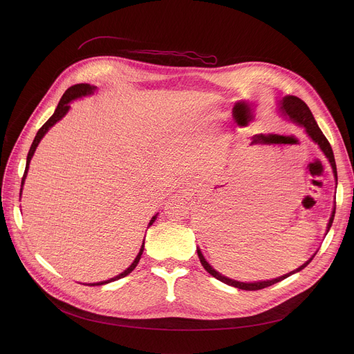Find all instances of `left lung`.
I'll use <instances>...</instances> for the list:
<instances>
[{"label":"left lung","instance_id":"obj_1","mask_svg":"<svg viewBox=\"0 0 354 354\" xmlns=\"http://www.w3.org/2000/svg\"><path fill=\"white\" fill-rule=\"evenodd\" d=\"M277 109L280 112L281 116H284L287 120L295 123L297 126L302 127L306 130L307 136L319 147V149L324 153V156L328 158L330 167H332V171H333V176H335V182L337 183V172H336V162H335V157H333V151H332V147L329 144V141L326 140V137L324 136V133L321 131V129L318 127L310 108L306 105V102H302V100L297 96H292V95H287L284 97H281L280 100H277ZM335 210H336V203L333 206V210H332V214H330V218H329V223L326 225V234L328 231L330 230L332 227V223H333V217H335ZM318 252V250H317ZM315 254L306 262L302 263L299 268H297L295 270L287 273V274H283L280 277H276V279H272V280H265V281H254V283H243V281H238V280H234V279H230L224 274H221L220 272H217L207 261L206 258L203 257V254H201L200 248H197V255H198V259H200V263L203 265V268L213 276L216 277L217 280L228 284V286H232V287H236V288H241V290H261V288H265V287H269V286H273L284 279H287L288 276L294 274V273H298L299 270L304 269L307 265H310V262L314 259V257L317 255Z\"/></svg>","mask_w":354,"mask_h":354}]
</instances>
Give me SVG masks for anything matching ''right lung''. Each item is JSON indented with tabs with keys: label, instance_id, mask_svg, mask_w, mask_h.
Instances as JSON below:
<instances>
[{
	"label": "right lung",
	"instance_id": "1",
	"mask_svg": "<svg viewBox=\"0 0 354 354\" xmlns=\"http://www.w3.org/2000/svg\"><path fill=\"white\" fill-rule=\"evenodd\" d=\"M95 91H96V86H93V85H89V84H77V85L70 86V88L64 92V95L62 96V99H60V102H59V105H57L55 113L52 115V118H50V119L39 129V131H37V134H36V137H35V140H33V142H32V145H30V149H29V153H28V158H26L25 174H24L22 183H21V193H19V197H21V194H22V189H24V183H25V179H26V175H28V171H29L30 160H32V157H33V154H35V151H36L39 142H40L41 138L44 137V134H46L50 129H52L59 120H62V119L68 113V111H70V108H71L70 104L73 102V100L80 99V97H84V96H89V95H92ZM19 200H21V198H19ZM157 216H158V213H157L153 218L149 220L148 227L154 224V221L157 220ZM142 252H144V241H142V245H141V248H140L138 255L136 257V259L133 261V263H131L124 272H122L120 274H118V276H115V277H112V279H109V280L97 281V283H89V284H85V286H102V284H108V283H111V281L119 280V279H122V277H126V276L130 274V273L136 269V266L138 265L140 258H141V255H142Z\"/></svg>",
	"mask_w": 354,
	"mask_h": 354
}]
</instances>
